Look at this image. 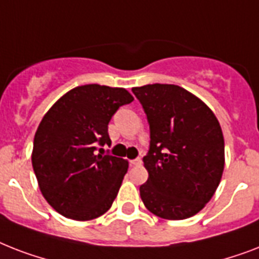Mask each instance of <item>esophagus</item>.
<instances>
[{
	"instance_id": "34e87169",
	"label": "esophagus",
	"mask_w": 259,
	"mask_h": 259,
	"mask_svg": "<svg viewBox=\"0 0 259 259\" xmlns=\"http://www.w3.org/2000/svg\"><path fill=\"white\" fill-rule=\"evenodd\" d=\"M130 164H132V165H141L142 160L140 157L134 158V160H130Z\"/></svg>"
}]
</instances>
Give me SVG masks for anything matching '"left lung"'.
<instances>
[{"instance_id":"1","label":"left lung","mask_w":259,"mask_h":259,"mask_svg":"<svg viewBox=\"0 0 259 259\" xmlns=\"http://www.w3.org/2000/svg\"><path fill=\"white\" fill-rule=\"evenodd\" d=\"M132 91L150 127L144 157L149 177L140 187L144 204L156 217L181 221L211 200L225 169V138L212 110L176 84H146Z\"/></svg>"}]
</instances>
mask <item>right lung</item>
<instances>
[{
  "mask_svg": "<svg viewBox=\"0 0 259 259\" xmlns=\"http://www.w3.org/2000/svg\"><path fill=\"white\" fill-rule=\"evenodd\" d=\"M133 99L122 87L84 84L59 98L42 117L32 165L42 196L60 215L91 221L110 209L129 162L97 149L111 144L110 119Z\"/></svg>",
  "mask_w": 259,
  "mask_h": 259,
  "instance_id": "right-lung-1",
  "label": "right lung"
}]
</instances>
